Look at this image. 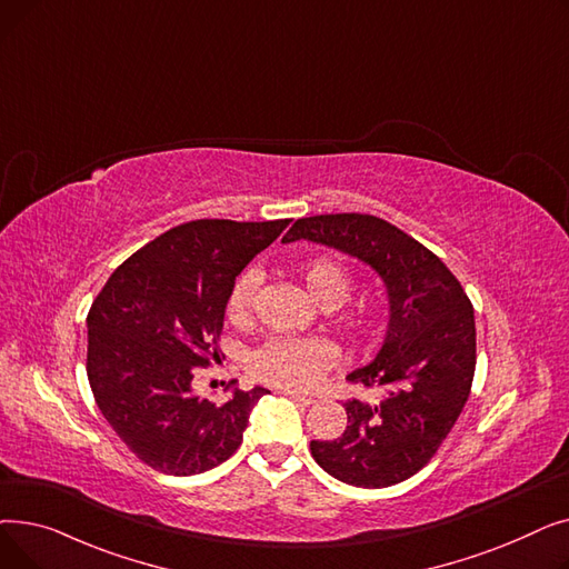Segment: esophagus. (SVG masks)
Here are the masks:
<instances>
[{
	"instance_id": "1",
	"label": "esophagus",
	"mask_w": 569,
	"mask_h": 569,
	"mask_svg": "<svg viewBox=\"0 0 569 569\" xmlns=\"http://www.w3.org/2000/svg\"><path fill=\"white\" fill-rule=\"evenodd\" d=\"M288 399H292L297 406H311L313 399L311 397H305V395H297V392H283Z\"/></svg>"
}]
</instances>
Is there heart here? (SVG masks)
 Masks as SVG:
<instances>
[{"label": "heart", "mask_w": 569, "mask_h": 569, "mask_svg": "<svg viewBox=\"0 0 569 569\" xmlns=\"http://www.w3.org/2000/svg\"><path fill=\"white\" fill-rule=\"evenodd\" d=\"M297 274H300L311 300L327 311L346 305L352 292L350 272L332 258H309L297 269ZM253 292L256 277L251 272L234 281L226 305V316L230 322H244L249 318ZM341 325L352 335H367L373 327V318L367 309H355L341 316ZM335 348L322 339L274 337L264 341L249 357V369L258 380L281 387V390H307L335 365Z\"/></svg>", "instance_id": "b5f03b06"}]
</instances>
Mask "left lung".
Listing matches in <instances>:
<instances>
[{
  "mask_svg": "<svg viewBox=\"0 0 569 569\" xmlns=\"http://www.w3.org/2000/svg\"><path fill=\"white\" fill-rule=\"evenodd\" d=\"M297 239L369 264L390 305L373 362L348 373L352 382L382 387V399L346 401V431L335 440H311V455L346 485H399L429 463L468 401L475 376L472 305L438 256L378 217L297 219L283 244Z\"/></svg>",
  "mask_w": 569,
  "mask_h": 569,
  "instance_id": "1",
  "label": "left lung"
}]
</instances>
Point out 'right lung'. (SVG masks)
Segmentation results:
<instances>
[{
  "mask_svg": "<svg viewBox=\"0 0 569 569\" xmlns=\"http://www.w3.org/2000/svg\"><path fill=\"white\" fill-rule=\"evenodd\" d=\"M290 221H189L119 264L87 313V378L129 450L166 475L223 463L242 445L264 387L226 403L193 395V367L219 360L228 295L239 272Z\"/></svg>",
  "mask_w": 569,
  "mask_h": 569,
  "instance_id": "obj_1",
  "label": "right lung"
}]
</instances>
